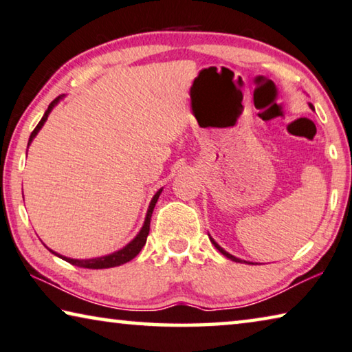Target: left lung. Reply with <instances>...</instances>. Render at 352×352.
Here are the masks:
<instances>
[{"mask_svg": "<svg viewBox=\"0 0 352 352\" xmlns=\"http://www.w3.org/2000/svg\"><path fill=\"white\" fill-rule=\"evenodd\" d=\"M309 106H310V109H314V106H312V104H309ZM209 239H210V241H212V245H214V246L217 248V250L221 252V254H223V256H226V257H228V258H230V261H232V262H239V263H250V262H246V261H241V258H239V257H235V256H232V254H229V252H228V251H224V250H223V248H221L220 245H218V243H217V241H215L214 239H212V237H210V235H209Z\"/></svg>", "mask_w": 352, "mask_h": 352, "instance_id": "1", "label": "left lung"}]
</instances>
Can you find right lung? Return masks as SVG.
Segmentation results:
<instances>
[{
    "mask_svg": "<svg viewBox=\"0 0 352 352\" xmlns=\"http://www.w3.org/2000/svg\"><path fill=\"white\" fill-rule=\"evenodd\" d=\"M62 98H63V95L57 96L56 100L48 106V109H46L45 113H43V117H42V120H40L38 124L36 126V129H34V131L31 132L30 142H28V148H30L32 140H34V138H36V135L38 134V131L42 129V126L45 124L46 120H48V115H50L51 111H53V109L57 106V102H59V101L62 100ZM162 190H164V188H159L157 192H155L154 197H153L151 203H149L146 217H145V221H143V226H142L140 230H138V234L135 235L134 239H132V240L129 241L128 245L123 246L122 250L112 252V254H107V256H102V257H94V258H72V257L62 256V254H59V252H56V251H53V250H50V248L46 246V245H45V246L48 248V250H50L51 252H53L54 256L60 257L62 261H65V262L72 263V265H76V267H80V268L101 270V268L120 267V265H123V263H126V262L132 261V258H134V257L138 254V252L142 251V248L145 246L146 239H148V234H149V223H151V215H153L154 206H155V203H157V199H159V197H160V193H162Z\"/></svg>",
    "mask_w": 352,
    "mask_h": 352,
    "instance_id": "1",
    "label": "right lung"
}]
</instances>
